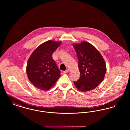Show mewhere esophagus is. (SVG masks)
I'll list each match as a JSON object with an SVG mask.
<instances>
[{"mask_svg":"<svg viewBox=\"0 0 130 130\" xmlns=\"http://www.w3.org/2000/svg\"><path fill=\"white\" fill-rule=\"evenodd\" d=\"M69 70L68 69H67L66 71H63V73H67L69 72Z\"/></svg>","mask_w":130,"mask_h":130,"instance_id":"esophagus-1","label":"esophagus"}]
</instances>
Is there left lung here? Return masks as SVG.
<instances>
[{
	"mask_svg": "<svg viewBox=\"0 0 130 130\" xmlns=\"http://www.w3.org/2000/svg\"><path fill=\"white\" fill-rule=\"evenodd\" d=\"M78 60L80 76L74 81V85L81 92L92 90L99 85L104 78L106 66L99 51L93 45L83 41L73 44Z\"/></svg>",
	"mask_w": 130,
	"mask_h": 130,
	"instance_id": "8db88e82",
	"label": "left lung"
}]
</instances>
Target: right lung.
<instances>
[{"label":"right lung","mask_w":130,"mask_h":130,"mask_svg":"<svg viewBox=\"0 0 130 130\" xmlns=\"http://www.w3.org/2000/svg\"><path fill=\"white\" fill-rule=\"evenodd\" d=\"M61 41L48 40L40 45L30 56L26 72L29 80L38 89L48 90L60 76V71L52 58Z\"/></svg>","instance_id":"1"}]
</instances>
